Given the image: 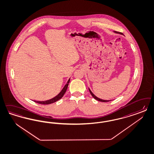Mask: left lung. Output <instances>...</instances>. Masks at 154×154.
<instances>
[{"label":"left lung","mask_w":154,"mask_h":154,"mask_svg":"<svg viewBox=\"0 0 154 154\" xmlns=\"http://www.w3.org/2000/svg\"><path fill=\"white\" fill-rule=\"evenodd\" d=\"M114 32L115 33H119V34H121V35H122V33H121V32H116V31H114ZM89 92H90V94H91V95L92 96V97L95 99L96 100H98V101H101V102H108L109 101V100H102L100 99L99 98H98L97 97H96V96H94V94L91 92V91L89 89Z\"/></svg>","instance_id":"left-lung-1"}]
</instances>
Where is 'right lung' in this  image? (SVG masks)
<instances>
[{
	"instance_id": "add662e5",
	"label": "right lung",
	"mask_w": 154,
	"mask_h": 154,
	"mask_svg": "<svg viewBox=\"0 0 154 154\" xmlns=\"http://www.w3.org/2000/svg\"><path fill=\"white\" fill-rule=\"evenodd\" d=\"M69 80L70 79L68 80L67 84L65 85L64 88L62 89V90L61 91V92H60L59 94H58L57 96H55L54 98L51 99L49 100H46V101H34L35 103H38V104H52V103H54L55 102L57 101L58 100L60 99L65 94L66 90L67 89V87H68V85H69Z\"/></svg>"
}]
</instances>
